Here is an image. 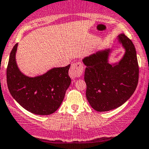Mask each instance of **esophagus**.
I'll use <instances>...</instances> for the list:
<instances>
[{
  "mask_svg": "<svg viewBox=\"0 0 149 149\" xmlns=\"http://www.w3.org/2000/svg\"><path fill=\"white\" fill-rule=\"evenodd\" d=\"M83 72V65L80 62H76L71 66L69 69V76L72 79L80 77Z\"/></svg>",
  "mask_w": 149,
  "mask_h": 149,
  "instance_id": "1",
  "label": "esophagus"
}]
</instances>
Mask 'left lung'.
Instances as JSON below:
<instances>
[{"instance_id":"1","label":"left lung","mask_w":149,"mask_h":149,"mask_svg":"<svg viewBox=\"0 0 149 149\" xmlns=\"http://www.w3.org/2000/svg\"><path fill=\"white\" fill-rule=\"evenodd\" d=\"M118 42L125 53L118 63L110 64V49L98 51L83 60L86 66L85 82L86 98L98 112L109 111L122 105L135 91L139 78V66L132 42L121 33Z\"/></svg>"}]
</instances>
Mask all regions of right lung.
<instances>
[{
    "instance_id": "1",
    "label": "right lung",
    "mask_w": 149,
    "mask_h": 149,
    "mask_svg": "<svg viewBox=\"0 0 149 149\" xmlns=\"http://www.w3.org/2000/svg\"><path fill=\"white\" fill-rule=\"evenodd\" d=\"M17 44L10 53L6 69L7 86L13 98L28 111L50 115L58 109L71 83L70 64L53 68L42 75L30 77L19 71L16 63Z\"/></svg>"
}]
</instances>
